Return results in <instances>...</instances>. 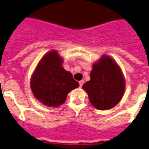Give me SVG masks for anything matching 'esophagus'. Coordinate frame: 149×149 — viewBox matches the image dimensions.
I'll return each instance as SVG.
<instances>
[{
    "label": "esophagus",
    "mask_w": 149,
    "mask_h": 149,
    "mask_svg": "<svg viewBox=\"0 0 149 149\" xmlns=\"http://www.w3.org/2000/svg\"><path fill=\"white\" fill-rule=\"evenodd\" d=\"M83 84H84V81H82V80L79 81V85H80V87H81V86H82Z\"/></svg>",
    "instance_id": "1"
}]
</instances>
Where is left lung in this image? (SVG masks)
I'll use <instances>...</instances> for the list:
<instances>
[{
	"mask_svg": "<svg viewBox=\"0 0 149 149\" xmlns=\"http://www.w3.org/2000/svg\"><path fill=\"white\" fill-rule=\"evenodd\" d=\"M82 88L95 108L108 110L121 101L125 91V78L117 63L108 55H103L93 64L91 80Z\"/></svg>",
	"mask_w": 149,
	"mask_h": 149,
	"instance_id": "left-lung-1",
	"label": "left lung"
}]
</instances>
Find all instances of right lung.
<instances>
[{"mask_svg":"<svg viewBox=\"0 0 149 149\" xmlns=\"http://www.w3.org/2000/svg\"><path fill=\"white\" fill-rule=\"evenodd\" d=\"M63 58L56 50L45 54L31 77L30 86L36 100L49 107H58L68 94L79 86L71 72L62 66Z\"/></svg>","mask_w":149,"mask_h":149,"instance_id":"1","label":"right lung"}]
</instances>
